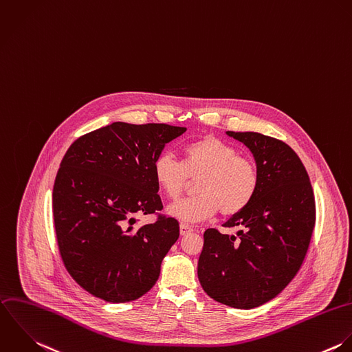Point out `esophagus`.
Masks as SVG:
<instances>
[{"label": "esophagus", "mask_w": 352, "mask_h": 352, "mask_svg": "<svg viewBox=\"0 0 352 352\" xmlns=\"http://www.w3.org/2000/svg\"><path fill=\"white\" fill-rule=\"evenodd\" d=\"M194 231V228L191 227V226H188V224H180V234L182 236H186V234H190V232H192Z\"/></svg>", "instance_id": "obj_1"}]
</instances>
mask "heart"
<instances>
[{"label": "heart", "instance_id": "heart-1", "mask_svg": "<svg viewBox=\"0 0 352 352\" xmlns=\"http://www.w3.org/2000/svg\"><path fill=\"white\" fill-rule=\"evenodd\" d=\"M153 177L170 201L190 187V180H197L198 195L168 208L172 217L184 223L206 220L219 210L226 217L237 216L252 204L261 187L258 164L216 136L187 143L182 148V164L169 153L157 155Z\"/></svg>", "mask_w": 352, "mask_h": 352}]
</instances>
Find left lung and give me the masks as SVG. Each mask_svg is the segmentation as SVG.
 <instances>
[{"mask_svg":"<svg viewBox=\"0 0 352 352\" xmlns=\"http://www.w3.org/2000/svg\"><path fill=\"white\" fill-rule=\"evenodd\" d=\"M252 153L261 187L252 204L223 227L204 234L198 278L216 302L254 309L276 298L296 276L316 226L313 187L298 154L283 140L258 132L227 131Z\"/></svg>","mask_w":352,"mask_h":352,"instance_id":"1","label":"left lung"}]
</instances>
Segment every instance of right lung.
<instances>
[{
  "label": "right lung",
  "mask_w": 352,
  "mask_h": 352,
  "mask_svg": "<svg viewBox=\"0 0 352 352\" xmlns=\"http://www.w3.org/2000/svg\"><path fill=\"white\" fill-rule=\"evenodd\" d=\"M186 132L168 124L113 122L76 139L53 187V219L63 263L91 295L131 302L153 288L161 262L179 239V223L162 210L153 162Z\"/></svg>",
  "instance_id": "right-lung-1"
}]
</instances>
